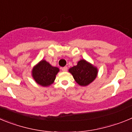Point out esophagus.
I'll use <instances>...</instances> for the list:
<instances>
[{"instance_id": "obj_1", "label": "esophagus", "mask_w": 132, "mask_h": 132, "mask_svg": "<svg viewBox=\"0 0 132 132\" xmlns=\"http://www.w3.org/2000/svg\"><path fill=\"white\" fill-rule=\"evenodd\" d=\"M61 69H62L63 71H67V67H63L61 68Z\"/></svg>"}]
</instances>
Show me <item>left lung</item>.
<instances>
[{"mask_svg":"<svg viewBox=\"0 0 132 132\" xmlns=\"http://www.w3.org/2000/svg\"><path fill=\"white\" fill-rule=\"evenodd\" d=\"M69 71L73 75L75 81L80 86H87L95 79L97 69L84 59L79 61L76 66L70 68Z\"/></svg>","mask_w":132,"mask_h":132,"instance_id":"left-lung-1","label":"left lung"}]
</instances>
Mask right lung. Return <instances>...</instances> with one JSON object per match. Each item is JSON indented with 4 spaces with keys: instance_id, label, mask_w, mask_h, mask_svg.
<instances>
[{
    "instance_id": "obj_1",
    "label": "right lung",
    "mask_w": 132,
    "mask_h": 132,
    "mask_svg": "<svg viewBox=\"0 0 132 132\" xmlns=\"http://www.w3.org/2000/svg\"><path fill=\"white\" fill-rule=\"evenodd\" d=\"M59 71L57 67H52L46 61L42 60L34 67L32 76L37 83L47 87L53 83Z\"/></svg>"
}]
</instances>
